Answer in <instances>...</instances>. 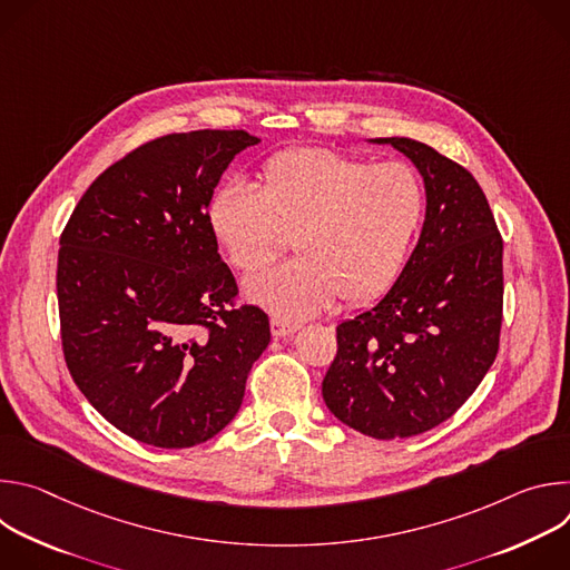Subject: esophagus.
I'll list each match as a JSON object with an SVG mask.
<instances>
[{"instance_id":"34e87169","label":"esophagus","mask_w":570,"mask_h":570,"mask_svg":"<svg viewBox=\"0 0 570 570\" xmlns=\"http://www.w3.org/2000/svg\"><path fill=\"white\" fill-rule=\"evenodd\" d=\"M297 330H299V327H297V324H293V322H286V320H279V317H273V320H271V334H273L275 338H288V336H293Z\"/></svg>"}]
</instances>
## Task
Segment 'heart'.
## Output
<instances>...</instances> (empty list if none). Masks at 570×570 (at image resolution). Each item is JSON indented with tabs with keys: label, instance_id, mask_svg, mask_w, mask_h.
Masks as SVG:
<instances>
[{
	"label": "heart",
	"instance_id": "heart-1",
	"mask_svg": "<svg viewBox=\"0 0 570 570\" xmlns=\"http://www.w3.org/2000/svg\"><path fill=\"white\" fill-rule=\"evenodd\" d=\"M426 214L422 176L405 161L374 165L332 148H291L264 161L257 191L218 187L207 227L240 273L271 264L288 243L297 257L243 284L277 317L302 320L338 297L367 304L399 279Z\"/></svg>",
	"mask_w": 570,
	"mask_h": 570
}]
</instances>
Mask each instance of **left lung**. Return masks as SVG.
<instances>
[{"mask_svg": "<svg viewBox=\"0 0 570 570\" xmlns=\"http://www.w3.org/2000/svg\"><path fill=\"white\" fill-rule=\"evenodd\" d=\"M367 141L413 161L426 214L392 288L338 324L322 399L367 438H413L449 420L497 358L503 238L480 185L453 159L409 137Z\"/></svg>", "mask_w": 570, "mask_h": 570, "instance_id": "left-lung-1", "label": "left lung"}]
</instances>
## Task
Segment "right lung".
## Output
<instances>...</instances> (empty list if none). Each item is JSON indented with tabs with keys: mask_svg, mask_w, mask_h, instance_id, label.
I'll use <instances>...</instances> for the list:
<instances>
[{
	"mask_svg": "<svg viewBox=\"0 0 570 570\" xmlns=\"http://www.w3.org/2000/svg\"><path fill=\"white\" fill-rule=\"evenodd\" d=\"M259 141L246 130L153 139L90 185L60 236L67 367L137 442L189 449L218 435L271 343L262 308L232 306L234 275L207 227L223 171Z\"/></svg>",
	"mask_w": 570,
	"mask_h": 570,
	"instance_id": "1",
	"label": "right lung"
}]
</instances>
